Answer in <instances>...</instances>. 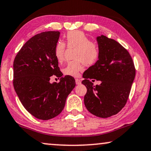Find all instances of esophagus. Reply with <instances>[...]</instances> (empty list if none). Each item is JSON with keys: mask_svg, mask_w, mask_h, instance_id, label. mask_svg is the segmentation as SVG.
<instances>
[{"mask_svg": "<svg viewBox=\"0 0 151 151\" xmlns=\"http://www.w3.org/2000/svg\"><path fill=\"white\" fill-rule=\"evenodd\" d=\"M75 82H76V84H77V85H79V84H81V80H80L79 79H76Z\"/></svg>", "mask_w": 151, "mask_h": 151, "instance_id": "34e87169", "label": "esophagus"}]
</instances>
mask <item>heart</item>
<instances>
[{
	"label": "heart",
	"instance_id": "1",
	"mask_svg": "<svg viewBox=\"0 0 151 151\" xmlns=\"http://www.w3.org/2000/svg\"><path fill=\"white\" fill-rule=\"evenodd\" d=\"M66 41L68 47L77 48L74 59L75 61L68 62L63 69L65 75L78 77L79 72L83 70V63L92 65L98 61L100 55L99 48L95 43H92L90 39L83 32L72 31L66 35ZM65 44L58 41L55 47V56L59 63L63 61L65 51Z\"/></svg>",
	"mask_w": 151,
	"mask_h": 151
}]
</instances>
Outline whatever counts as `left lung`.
<instances>
[{"instance_id": "left-lung-1", "label": "left lung", "mask_w": 151, "mask_h": 151, "mask_svg": "<svg viewBox=\"0 0 151 151\" xmlns=\"http://www.w3.org/2000/svg\"><path fill=\"white\" fill-rule=\"evenodd\" d=\"M96 41L99 59L83 74L82 83L87 88L84 104L90 113L107 118L117 114L126 105L135 68L129 52L115 40L101 35ZM90 79L102 83L94 86Z\"/></svg>"}]
</instances>
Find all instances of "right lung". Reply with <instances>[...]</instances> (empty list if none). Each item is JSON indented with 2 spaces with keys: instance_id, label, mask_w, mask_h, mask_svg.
Listing matches in <instances>:
<instances>
[{
  "instance_id": "add662e5",
  "label": "right lung",
  "mask_w": 151,
  "mask_h": 151,
  "mask_svg": "<svg viewBox=\"0 0 151 151\" xmlns=\"http://www.w3.org/2000/svg\"><path fill=\"white\" fill-rule=\"evenodd\" d=\"M59 31L44 32L24 44L14 61V88L24 108L36 118L48 120L61 113L68 94L75 87L71 76H63L55 56Z\"/></svg>"
}]
</instances>
